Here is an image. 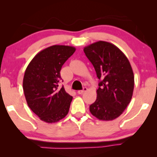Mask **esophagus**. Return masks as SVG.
<instances>
[{"mask_svg": "<svg viewBox=\"0 0 157 157\" xmlns=\"http://www.w3.org/2000/svg\"><path fill=\"white\" fill-rule=\"evenodd\" d=\"M87 87H83V89L82 90H78V93L79 94H82L83 92H85V91H87Z\"/></svg>", "mask_w": 157, "mask_h": 157, "instance_id": "esophagus-1", "label": "esophagus"}]
</instances>
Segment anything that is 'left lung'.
Returning a JSON list of instances; mask_svg holds the SVG:
<instances>
[{
  "instance_id": "8db88e82",
  "label": "left lung",
  "mask_w": 157,
  "mask_h": 157,
  "mask_svg": "<svg viewBox=\"0 0 157 157\" xmlns=\"http://www.w3.org/2000/svg\"><path fill=\"white\" fill-rule=\"evenodd\" d=\"M84 52L100 79L90 111L100 120H113L124 111L133 94L134 77L129 59L117 46L105 41L86 46Z\"/></svg>"
}]
</instances>
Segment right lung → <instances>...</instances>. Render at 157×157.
<instances>
[{
    "label": "right lung",
    "instance_id": "right-lung-1",
    "mask_svg": "<svg viewBox=\"0 0 157 157\" xmlns=\"http://www.w3.org/2000/svg\"><path fill=\"white\" fill-rule=\"evenodd\" d=\"M67 45H52L41 50L30 61L24 75L25 100L42 121L55 123L67 115L72 97L65 92L61 81L62 66L75 51Z\"/></svg>",
    "mask_w": 157,
    "mask_h": 157
}]
</instances>
